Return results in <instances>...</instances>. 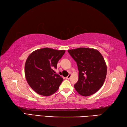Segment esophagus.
<instances>
[{"mask_svg":"<svg viewBox=\"0 0 127 127\" xmlns=\"http://www.w3.org/2000/svg\"><path fill=\"white\" fill-rule=\"evenodd\" d=\"M71 74H69L68 76H67V77H66V79H69L71 77Z\"/></svg>","mask_w":127,"mask_h":127,"instance_id":"obj_1","label":"esophagus"}]
</instances>
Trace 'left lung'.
I'll return each instance as SVG.
<instances>
[{"mask_svg": "<svg viewBox=\"0 0 127 127\" xmlns=\"http://www.w3.org/2000/svg\"><path fill=\"white\" fill-rule=\"evenodd\" d=\"M68 51L76 62L79 71V80L74 85L75 90L84 96L96 93L103 85L107 73L106 64L101 54L90 48Z\"/></svg>", "mask_w": 127, "mask_h": 127, "instance_id": "8db88e82", "label": "left lung"}]
</instances>
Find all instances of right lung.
<instances>
[{
  "label": "right lung",
  "instance_id": "obj_1",
  "mask_svg": "<svg viewBox=\"0 0 127 127\" xmlns=\"http://www.w3.org/2000/svg\"><path fill=\"white\" fill-rule=\"evenodd\" d=\"M65 50L43 48L33 51L25 63V76L28 85L40 95L50 96L58 90L63 79L54 69Z\"/></svg>",
  "mask_w": 127,
  "mask_h": 127
}]
</instances>
